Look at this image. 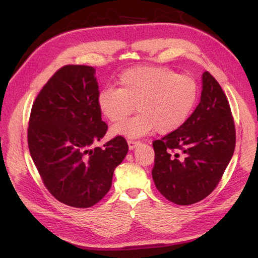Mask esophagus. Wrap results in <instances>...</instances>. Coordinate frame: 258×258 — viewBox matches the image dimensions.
Masks as SVG:
<instances>
[{"label":"esophagus","mask_w":258,"mask_h":258,"mask_svg":"<svg viewBox=\"0 0 258 258\" xmlns=\"http://www.w3.org/2000/svg\"><path fill=\"white\" fill-rule=\"evenodd\" d=\"M140 144H141V142L140 141H136V140H128V145H129L130 150H134L135 147H137Z\"/></svg>","instance_id":"esophagus-1"}]
</instances>
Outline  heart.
Wrapping results in <instances>:
<instances>
[{"instance_id": "heart-1", "label": "heart", "mask_w": 258, "mask_h": 258, "mask_svg": "<svg viewBox=\"0 0 258 258\" xmlns=\"http://www.w3.org/2000/svg\"><path fill=\"white\" fill-rule=\"evenodd\" d=\"M119 88H105L98 95L100 111L115 124L112 134L137 138L156 130L165 135L188 118L198 98V84L191 75L176 74L166 67L127 69L118 77Z\"/></svg>"}]
</instances>
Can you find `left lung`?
Returning a JSON list of instances; mask_svg holds the SVG:
<instances>
[{
    "mask_svg": "<svg viewBox=\"0 0 258 258\" xmlns=\"http://www.w3.org/2000/svg\"><path fill=\"white\" fill-rule=\"evenodd\" d=\"M235 146L236 127L228 99L206 71L196 110L181 127L153 142L155 185L175 205L196 204L216 188Z\"/></svg>",
    "mask_w": 258,
    "mask_h": 258,
    "instance_id": "obj_1",
    "label": "left lung"
}]
</instances>
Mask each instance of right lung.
<instances>
[{
    "mask_svg": "<svg viewBox=\"0 0 258 258\" xmlns=\"http://www.w3.org/2000/svg\"><path fill=\"white\" fill-rule=\"evenodd\" d=\"M98 95L95 69L68 64L44 85L31 108V157L46 188L70 207L89 208L102 199L128 152L121 136L92 148L107 131Z\"/></svg>",
    "mask_w": 258,
    "mask_h": 258,
    "instance_id": "add662e5",
    "label": "right lung"
}]
</instances>
